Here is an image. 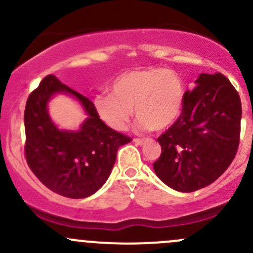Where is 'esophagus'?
<instances>
[{
  "label": "esophagus",
  "instance_id": "esophagus-1",
  "mask_svg": "<svg viewBox=\"0 0 253 253\" xmlns=\"http://www.w3.org/2000/svg\"><path fill=\"white\" fill-rule=\"evenodd\" d=\"M133 142L136 143L137 145H142V144H144V143H145V138H134Z\"/></svg>",
  "mask_w": 253,
  "mask_h": 253
}]
</instances>
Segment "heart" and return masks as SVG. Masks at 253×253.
<instances>
[{
  "label": "heart",
  "mask_w": 253,
  "mask_h": 253,
  "mask_svg": "<svg viewBox=\"0 0 253 253\" xmlns=\"http://www.w3.org/2000/svg\"><path fill=\"white\" fill-rule=\"evenodd\" d=\"M112 94H100L94 108L101 121L115 131L126 129L136 112L141 129L163 131L177 121L185 101V84L172 70L136 68L115 79Z\"/></svg>",
  "instance_id": "1"
}]
</instances>
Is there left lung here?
Wrapping results in <instances>:
<instances>
[{
    "label": "left lung",
    "instance_id": "obj_1",
    "mask_svg": "<svg viewBox=\"0 0 253 253\" xmlns=\"http://www.w3.org/2000/svg\"><path fill=\"white\" fill-rule=\"evenodd\" d=\"M186 91L177 121L158 138L155 174L169 187L193 192L211 185L235 158L241 131V100L221 73L202 75Z\"/></svg>",
    "mask_w": 253,
    "mask_h": 253
}]
</instances>
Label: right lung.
Returning a JSON list of instances; mask_svg holds the SVG:
<instances>
[{"label":"right lung","instance_id":"add662e5","mask_svg":"<svg viewBox=\"0 0 253 253\" xmlns=\"http://www.w3.org/2000/svg\"><path fill=\"white\" fill-rule=\"evenodd\" d=\"M76 96L89 117L78 132L60 131L48 117L46 105L55 92ZM24 154L40 182L63 197L85 198L105 183L121 145L131 137L106 126L86 96L48 75L30 93L24 111Z\"/></svg>","mask_w":253,"mask_h":253}]
</instances>
